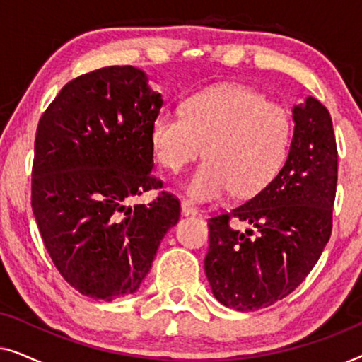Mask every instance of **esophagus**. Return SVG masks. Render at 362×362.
<instances>
[{
    "instance_id": "34e87169",
    "label": "esophagus",
    "mask_w": 362,
    "mask_h": 362,
    "mask_svg": "<svg viewBox=\"0 0 362 362\" xmlns=\"http://www.w3.org/2000/svg\"><path fill=\"white\" fill-rule=\"evenodd\" d=\"M181 212H182V214H185V216H194V214H197V207L192 206L189 201L182 199V201H181Z\"/></svg>"
}]
</instances>
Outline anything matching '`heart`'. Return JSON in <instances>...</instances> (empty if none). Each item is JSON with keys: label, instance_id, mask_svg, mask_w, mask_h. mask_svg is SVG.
<instances>
[{"label": "heart", "instance_id": "1", "mask_svg": "<svg viewBox=\"0 0 362 362\" xmlns=\"http://www.w3.org/2000/svg\"><path fill=\"white\" fill-rule=\"evenodd\" d=\"M156 160L173 173L199 158L185 189L191 199L260 192L279 175L291 141V117L280 103L244 86H217L186 100L185 112L163 108L151 120ZM206 150H204V145Z\"/></svg>", "mask_w": 362, "mask_h": 362}]
</instances>
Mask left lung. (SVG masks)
<instances>
[{
  "label": "left lung",
  "mask_w": 362,
  "mask_h": 362,
  "mask_svg": "<svg viewBox=\"0 0 362 362\" xmlns=\"http://www.w3.org/2000/svg\"><path fill=\"white\" fill-rule=\"evenodd\" d=\"M291 112L293 136L279 175L244 204L209 219L204 270L227 308L255 311L285 298L329 240L338 181L333 122L313 97ZM230 218L249 221L256 232L232 230Z\"/></svg>",
  "instance_id": "obj_1"
}]
</instances>
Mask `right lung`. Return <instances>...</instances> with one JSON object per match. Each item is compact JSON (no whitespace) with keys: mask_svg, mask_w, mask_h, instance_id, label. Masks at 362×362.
<instances>
[{"mask_svg":"<svg viewBox=\"0 0 362 362\" xmlns=\"http://www.w3.org/2000/svg\"><path fill=\"white\" fill-rule=\"evenodd\" d=\"M161 105L145 72L112 66L66 83L39 120L34 217L56 269L93 300L135 293L180 221V201L170 192L128 206L163 186L151 175L150 138Z\"/></svg>","mask_w":362,"mask_h":362,"instance_id":"1","label":"right lung"}]
</instances>
